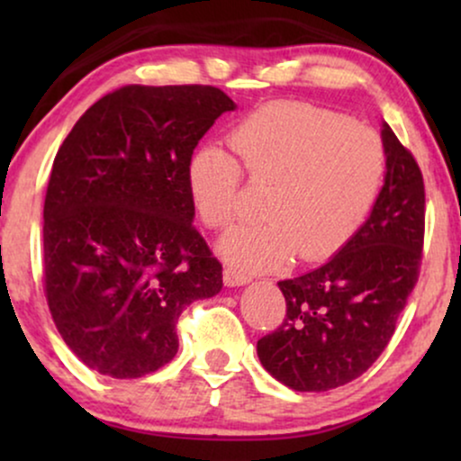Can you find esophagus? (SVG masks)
Returning <instances> with one entry per match:
<instances>
[{
    "mask_svg": "<svg viewBox=\"0 0 461 461\" xmlns=\"http://www.w3.org/2000/svg\"><path fill=\"white\" fill-rule=\"evenodd\" d=\"M251 276L248 273H243V270H239L235 267H224V283L229 287H239V285H245V283H249Z\"/></svg>",
    "mask_w": 461,
    "mask_h": 461,
    "instance_id": "34e87169",
    "label": "esophagus"
}]
</instances>
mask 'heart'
<instances>
[{"instance_id":"1","label":"heart","mask_w":461,"mask_h":461,"mask_svg":"<svg viewBox=\"0 0 461 461\" xmlns=\"http://www.w3.org/2000/svg\"><path fill=\"white\" fill-rule=\"evenodd\" d=\"M235 157L203 144L186 161V191L201 222L226 229L239 218L243 174L267 185L262 220L220 241L226 260L270 268L289 256L331 258L357 235L386 178V149L367 125L323 106L276 100L230 130Z\"/></svg>"}]
</instances>
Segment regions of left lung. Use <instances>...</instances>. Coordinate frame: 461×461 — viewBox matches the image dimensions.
<instances>
[{
	"instance_id": "8db88e82",
	"label": "left lung",
	"mask_w": 461,
	"mask_h": 461,
	"mask_svg": "<svg viewBox=\"0 0 461 461\" xmlns=\"http://www.w3.org/2000/svg\"><path fill=\"white\" fill-rule=\"evenodd\" d=\"M382 142L386 178L367 222L323 267L279 281L285 319L258 339L264 369L300 393H325L363 375L388 346L418 283L424 178L388 123Z\"/></svg>"
}]
</instances>
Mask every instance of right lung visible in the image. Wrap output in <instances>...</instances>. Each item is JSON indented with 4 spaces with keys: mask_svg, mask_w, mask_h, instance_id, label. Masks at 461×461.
I'll use <instances>...</instances> for the list:
<instances>
[{
    "mask_svg": "<svg viewBox=\"0 0 461 461\" xmlns=\"http://www.w3.org/2000/svg\"><path fill=\"white\" fill-rule=\"evenodd\" d=\"M235 103L213 86H123L60 144L43 203V289L81 363L130 380L178 352L176 325L222 289L193 226L186 161Z\"/></svg>",
    "mask_w": 461,
    "mask_h": 461,
    "instance_id": "add662e5",
    "label": "right lung"
}]
</instances>
